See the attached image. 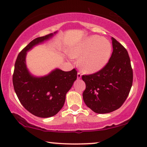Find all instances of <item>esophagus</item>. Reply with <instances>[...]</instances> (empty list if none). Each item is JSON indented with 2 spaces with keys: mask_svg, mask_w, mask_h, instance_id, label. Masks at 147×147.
<instances>
[{
  "mask_svg": "<svg viewBox=\"0 0 147 147\" xmlns=\"http://www.w3.org/2000/svg\"><path fill=\"white\" fill-rule=\"evenodd\" d=\"M81 76H82V74L80 73V72H78V74H77V78L80 79V78H81Z\"/></svg>",
  "mask_w": 147,
  "mask_h": 147,
  "instance_id": "obj_1",
  "label": "esophagus"
}]
</instances>
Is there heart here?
I'll use <instances>...</instances> for the list:
<instances>
[{
    "instance_id": "1",
    "label": "heart",
    "mask_w": 147,
    "mask_h": 147,
    "mask_svg": "<svg viewBox=\"0 0 147 147\" xmlns=\"http://www.w3.org/2000/svg\"><path fill=\"white\" fill-rule=\"evenodd\" d=\"M112 47L108 40L98 36L84 39L71 49L72 58L80 57L79 66L88 74L95 73L103 69L110 58Z\"/></svg>"
}]
</instances>
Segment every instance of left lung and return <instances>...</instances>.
Segmentation results:
<instances>
[{
  "label": "left lung",
  "mask_w": 147,
  "mask_h": 147,
  "mask_svg": "<svg viewBox=\"0 0 147 147\" xmlns=\"http://www.w3.org/2000/svg\"><path fill=\"white\" fill-rule=\"evenodd\" d=\"M113 53L108 63L95 73L82 75L86 83L83 99L96 113L119 109L127 98L133 82V71L128 51L113 37Z\"/></svg>",
  "instance_id": "1"
}]
</instances>
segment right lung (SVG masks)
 Wrapping results in <instances>:
<instances>
[{
	"label": "right lung",
	"mask_w": 147,
	"mask_h": 147,
	"mask_svg": "<svg viewBox=\"0 0 147 147\" xmlns=\"http://www.w3.org/2000/svg\"><path fill=\"white\" fill-rule=\"evenodd\" d=\"M53 36L50 34L37 38L20 52L13 74L14 90L20 102L35 116L47 118L55 115L63 106L66 93L77 78L75 69L63 71L56 69L47 76L34 77L26 68V52Z\"/></svg>",
	"instance_id": "1"
}]
</instances>
